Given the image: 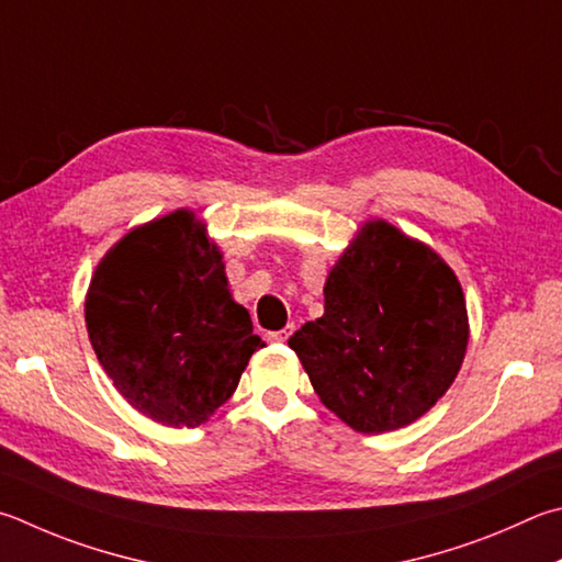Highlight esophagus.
Segmentation results:
<instances>
[{"label": "esophagus", "mask_w": 562, "mask_h": 562, "mask_svg": "<svg viewBox=\"0 0 562 562\" xmlns=\"http://www.w3.org/2000/svg\"><path fill=\"white\" fill-rule=\"evenodd\" d=\"M292 331H294V326L292 324H288L284 326V329H280V331H270L268 334V339L272 341V344H284L292 336Z\"/></svg>", "instance_id": "34e87169"}]
</instances>
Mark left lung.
Listing matches in <instances>:
<instances>
[{"label":"left lung","mask_w":562,"mask_h":562,"mask_svg":"<svg viewBox=\"0 0 562 562\" xmlns=\"http://www.w3.org/2000/svg\"><path fill=\"white\" fill-rule=\"evenodd\" d=\"M469 341L457 274L387 221L363 223L324 284V314L290 336L314 393L356 432L415 423L447 393Z\"/></svg>","instance_id":"obj_1"}]
</instances>
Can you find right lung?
<instances>
[{"label": "right lung", "mask_w": 562, "mask_h": 562, "mask_svg": "<svg viewBox=\"0 0 562 562\" xmlns=\"http://www.w3.org/2000/svg\"><path fill=\"white\" fill-rule=\"evenodd\" d=\"M90 344L120 395L167 427H199L265 341L233 300L206 223L179 209L132 228L86 294Z\"/></svg>", "instance_id": "obj_1"}]
</instances>
